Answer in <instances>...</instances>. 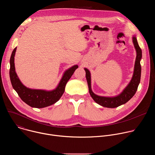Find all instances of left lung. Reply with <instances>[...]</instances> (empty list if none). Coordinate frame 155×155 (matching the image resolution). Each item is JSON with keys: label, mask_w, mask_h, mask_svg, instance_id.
Segmentation results:
<instances>
[{"label": "left lung", "mask_w": 155, "mask_h": 155, "mask_svg": "<svg viewBox=\"0 0 155 155\" xmlns=\"http://www.w3.org/2000/svg\"><path fill=\"white\" fill-rule=\"evenodd\" d=\"M132 42L136 51V58L134 64L133 75L123 91L117 96L112 97L101 96L93 93L91 89V78L90 71L84 68L86 72V78L90 94L93 99L100 105L107 108H116L123 104H126L136 94L138 86L140 83L141 77V65L140 61L142 59V50L139 46L137 38L135 35L132 36Z\"/></svg>", "instance_id": "obj_1"}]
</instances>
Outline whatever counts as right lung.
<instances>
[{
  "label": "right lung",
  "instance_id": "1",
  "mask_svg": "<svg viewBox=\"0 0 155 155\" xmlns=\"http://www.w3.org/2000/svg\"><path fill=\"white\" fill-rule=\"evenodd\" d=\"M16 51V47L12 51L10 59V78L13 89L16 91L21 100L31 107L37 108L46 107L58 102L64 93L66 84L75 71L78 68V65H73L64 72L55 89L51 91L31 89L21 83L16 73L15 67Z\"/></svg>",
  "mask_w": 155,
  "mask_h": 155
}]
</instances>
